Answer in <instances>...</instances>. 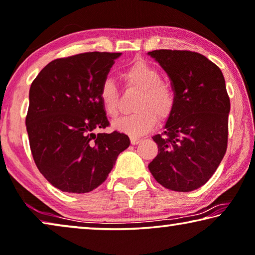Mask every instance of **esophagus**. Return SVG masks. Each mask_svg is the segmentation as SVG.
<instances>
[{
    "mask_svg": "<svg viewBox=\"0 0 255 255\" xmlns=\"http://www.w3.org/2000/svg\"><path fill=\"white\" fill-rule=\"evenodd\" d=\"M140 140H142V139H140L139 137H130V143L132 144V145H136V144H138Z\"/></svg>",
    "mask_w": 255,
    "mask_h": 255,
    "instance_id": "obj_1",
    "label": "esophagus"
}]
</instances>
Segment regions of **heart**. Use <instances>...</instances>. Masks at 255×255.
Returning <instances> with one entry per match:
<instances>
[{
	"mask_svg": "<svg viewBox=\"0 0 255 255\" xmlns=\"http://www.w3.org/2000/svg\"><path fill=\"white\" fill-rule=\"evenodd\" d=\"M127 86L139 90L132 115L120 118L112 127L130 136H139L150 131L155 126L157 117L160 121L172 115L175 98L172 89L162 82V77L157 68L145 60L137 59L124 72ZM100 97L104 112L111 118L119 113V93L111 79H105L100 88Z\"/></svg>",
	"mask_w": 255,
	"mask_h": 255,
	"instance_id": "heart-1",
	"label": "heart"
}]
</instances>
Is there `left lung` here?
I'll return each mask as SVG.
<instances>
[{
  "mask_svg": "<svg viewBox=\"0 0 255 255\" xmlns=\"http://www.w3.org/2000/svg\"><path fill=\"white\" fill-rule=\"evenodd\" d=\"M147 55L168 75L175 104L164 131L154 135L158 154L149 164L166 189L189 192L210 180L228 144L230 100L220 68L187 50H153Z\"/></svg>",
  "mask_w": 255,
  "mask_h": 255,
  "instance_id": "left-lung-1",
  "label": "left lung"
}]
</instances>
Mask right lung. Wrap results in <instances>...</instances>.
<instances>
[{
    "label": "right lung",
    "mask_w": 255,
    "mask_h": 255,
    "mask_svg": "<svg viewBox=\"0 0 255 255\" xmlns=\"http://www.w3.org/2000/svg\"><path fill=\"white\" fill-rule=\"evenodd\" d=\"M120 52H86L55 59L30 85L26 129L33 159L55 188L86 193L108 178L130 144L127 135L95 130L109 120L100 88Z\"/></svg>",
    "instance_id": "obj_1"
}]
</instances>
